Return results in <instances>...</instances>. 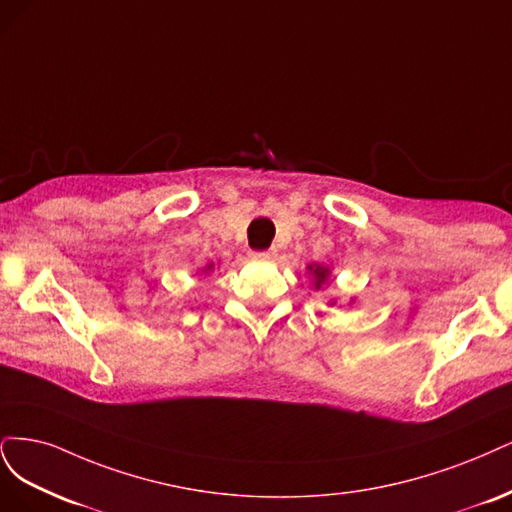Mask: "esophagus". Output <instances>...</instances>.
Here are the masks:
<instances>
[{
  "label": "esophagus",
  "instance_id": "obj_1",
  "mask_svg": "<svg viewBox=\"0 0 512 512\" xmlns=\"http://www.w3.org/2000/svg\"><path fill=\"white\" fill-rule=\"evenodd\" d=\"M276 257V251L270 249V251H253L251 253V259L253 261H272Z\"/></svg>",
  "mask_w": 512,
  "mask_h": 512
}]
</instances>
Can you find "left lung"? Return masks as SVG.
<instances>
[{
	"instance_id": "8db88e82",
	"label": "left lung",
	"mask_w": 512,
	"mask_h": 512,
	"mask_svg": "<svg viewBox=\"0 0 512 512\" xmlns=\"http://www.w3.org/2000/svg\"><path fill=\"white\" fill-rule=\"evenodd\" d=\"M306 272L308 276H312V287H315L317 291H321L329 280H332V270H329L327 266H321V263H308L306 266ZM355 302V300H351ZM336 300H329V306H334Z\"/></svg>"
}]
</instances>
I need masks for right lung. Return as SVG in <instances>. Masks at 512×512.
<instances>
[{"mask_svg": "<svg viewBox=\"0 0 512 512\" xmlns=\"http://www.w3.org/2000/svg\"><path fill=\"white\" fill-rule=\"evenodd\" d=\"M212 270H214V263H212V261H208V263H206V266L202 268V274H210Z\"/></svg>", "mask_w": 512, "mask_h": 512, "instance_id": "obj_1", "label": "right lung"}]
</instances>
